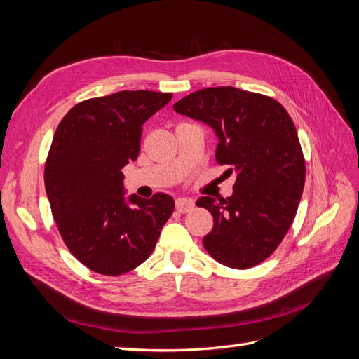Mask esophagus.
I'll use <instances>...</instances> for the list:
<instances>
[{"label":"esophagus","mask_w":359,"mask_h":359,"mask_svg":"<svg viewBox=\"0 0 359 359\" xmlns=\"http://www.w3.org/2000/svg\"><path fill=\"white\" fill-rule=\"evenodd\" d=\"M193 206H194V202L191 199H187V198H180V199L175 201V208L181 214H186V212L191 211Z\"/></svg>","instance_id":"obj_1"}]
</instances>
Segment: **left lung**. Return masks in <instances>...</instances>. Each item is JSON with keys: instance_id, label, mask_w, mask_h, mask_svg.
<instances>
[{"instance_id": "8db88e82", "label": "left lung", "mask_w": 359, "mask_h": 359, "mask_svg": "<svg viewBox=\"0 0 359 359\" xmlns=\"http://www.w3.org/2000/svg\"><path fill=\"white\" fill-rule=\"evenodd\" d=\"M219 137L215 160L236 173L233 193L196 205L212 214L203 247L217 262L247 269L274 253L295 219L306 182V160L287 111L268 95L233 86L203 88L173 104Z\"/></svg>"}]
</instances>
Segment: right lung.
<instances>
[{"mask_svg": "<svg viewBox=\"0 0 359 359\" xmlns=\"http://www.w3.org/2000/svg\"><path fill=\"white\" fill-rule=\"evenodd\" d=\"M170 93L119 91L81 102L53 135L45 187L70 253L103 276H121L149 257L175 202L165 193L126 198L121 169L139 156L142 126Z\"/></svg>", "mask_w": 359, "mask_h": 359, "instance_id": "right-lung-1", "label": "right lung"}]
</instances>
